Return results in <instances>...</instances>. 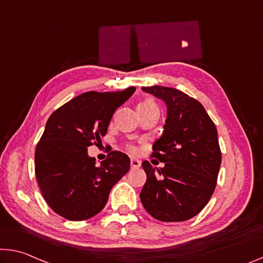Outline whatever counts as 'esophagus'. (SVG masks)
<instances>
[{"mask_svg": "<svg viewBox=\"0 0 263 263\" xmlns=\"http://www.w3.org/2000/svg\"><path fill=\"white\" fill-rule=\"evenodd\" d=\"M141 165V161L139 159H136V158H132L131 159V167L132 168H139Z\"/></svg>", "mask_w": 263, "mask_h": 263, "instance_id": "esophagus-1", "label": "esophagus"}]
</instances>
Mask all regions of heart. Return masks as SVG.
Wrapping results in <instances>:
<instances>
[{"mask_svg": "<svg viewBox=\"0 0 263 263\" xmlns=\"http://www.w3.org/2000/svg\"><path fill=\"white\" fill-rule=\"evenodd\" d=\"M138 106H154V107H157V104L154 103L152 99H146V101L141 102ZM130 151L135 152L136 151V147L135 146H130Z\"/></svg>", "mask_w": 263, "mask_h": 263, "instance_id": "obj_1", "label": "heart"}]
</instances>
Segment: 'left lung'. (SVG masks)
Masks as SVG:
<instances>
[{
	"label": "left lung",
	"instance_id": "8db88e82",
	"mask_svg": "<svg viewBox=\"0 0 263 263\" xmlns=\"http://www.w3.org/2000/svg\"><path fill=\"white\" fill-rule=\"evenodd\" d=\"M141 89L167 106L164 132L152 153L165 166L141 164L147 177L141 203L159 221H186L201 212L215 190L221 165L218 131L201 103L182 91L160 85Z\"/></svg>",
	"mask_w": 263,
	"mask_h": 263
}]
</instances>
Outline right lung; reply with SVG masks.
<instances>
[{"mask_svg": "<svg viewBox=\"0 0 263 263\" xmlns=\"http://www.w3.org/2000/svg\"><path fill=\"white\" fill-rule=\"evenodd\" d=\"M130 86L115 92L89 91L77 96L49 117L35 151V172L50 208L72 221L98 214L110 191L130 170V158L111 151L96 165L87 147L106 135L112 116L135 93Z\"/></svg>", "mask_w": 263, "mask_h": 263, "instance_id": "1", "label": "right lung"}]
</instances>
